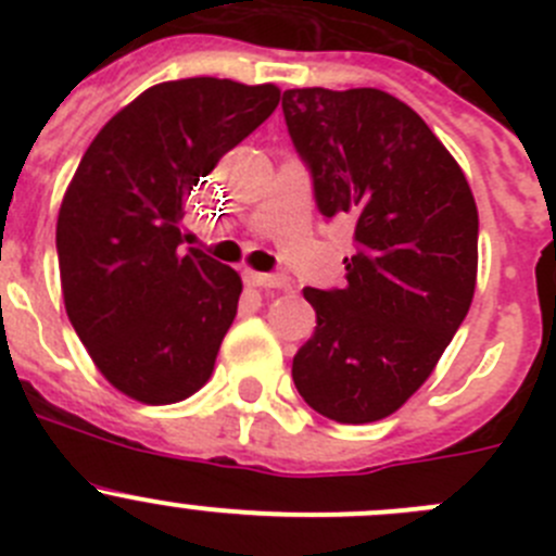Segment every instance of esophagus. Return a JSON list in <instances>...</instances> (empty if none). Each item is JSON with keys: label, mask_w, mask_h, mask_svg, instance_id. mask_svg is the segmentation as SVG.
Listing matches in <instances>:
<instances>
[{"label": "esophagus", "mask_w": 556, "mask_h": 556, "mask_svg": "<svg viewBox=\"0 0 556 556\" xmlns=\"http://www.w3.org/2000/svg\"><path fill=\"white\" fill-rule=\"evenodd\" d=\"M244 279L252 288H288V277H279V274L244 271Z\"/></svg>", "instance_id": "34e87169"}]
</instances>
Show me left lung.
<instances>
[{
  "label": "left lung",
  "mask_w": 556,
  "mask_h": 556,
  "mask_svg": "<svg viewBox=\"0 0 556 556\" xmlns=\"http://www.w3.org/2000/svg\"><path fill=\"white\" fill-rule=\"evenodd\" d=\"M282 112L319 212L350 215L357 242L344 288L304 290L317 328L293 382L333 422H377L425 384L470 309L473 193L428 123L379 88H290Z\"/></svg>",
  "instance_id": "left-lung-1"
}]
</instances>
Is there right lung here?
I'll list each match as a JSON object with an SVG mask.
<instances>
[{"mask_svg":"<svg viewBox=\"0 0 556 556\" xmlns=\"http://www.w3.org/2000/svg\"><path fill=\"white\" fill-rule=\"evenodd\" d=\"M277 104L271 83H159L83 155L55 223L61 293L91 361L123 395L166 406L215 371L242 277L185 250V199Z\"/></svg>","mask_w":556,"mask_h":556,"instance_id":"add662e5","label":"right lung"}]
</instances>
